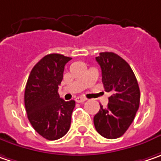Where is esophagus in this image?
<instances>
[{
    "label": "esophagus",
    "mask_w": 161,
    "mask_h": 161,
    "mask_svg": "<svg viewBox=\"0 0 161 161\" xmlns=\"http://www.w3.org/2000/svg\"><path fill=\"white\" fill-rule=\"evenodd\" d=\"M85 101H86V99H85L84 97H81V96H78V97L75 98V102H76V103H83V102Z\"/></svg>",
    "instance_id": "34e87169"
}]
</instances>
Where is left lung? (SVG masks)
I'll use <instances>...</instances> for the list:
<instances>
[{
  "label": "left lung",
  "mask_w": 161,
  "mask_h": 161,
  "mask_svg": "<svg viewBox=\"0 0 161 161\" xmlns=\"http://www.w3.org/2000/svg\"><path fill=\"white\" fill-rule=\"evenodd\" d=\"M95 59L101 67L104 89L112 94L107 107L100 104L94 117V127L103 137L116 139L124 134L134 120L140 105V88L130 65L117 54L102 52Z\"/></svg>",
  "instance_id": "8db88e82"
}]
</instances>
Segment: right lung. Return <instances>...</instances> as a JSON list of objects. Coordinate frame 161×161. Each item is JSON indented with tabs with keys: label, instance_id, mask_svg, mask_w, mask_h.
<instances>
[{
	"label": "right lung",
	"instance_id": "add662e5",
	"mask_svg": "<svg viewBox=\"0 0 161 161\" xmlns=\"http://www.w3.org/2000/svg\"><path fill=\"white\" fill-rule=\"evenodd\" d=\"M71 59L61 54L47 55L32 68L26 84L28 119L39 135L49 141L62 138L70 128L75 102L63 100L58 91L65 65Z\"/></svg>",
	"mask_w": 161,
	"mask_h": 161
}]
</instances>
